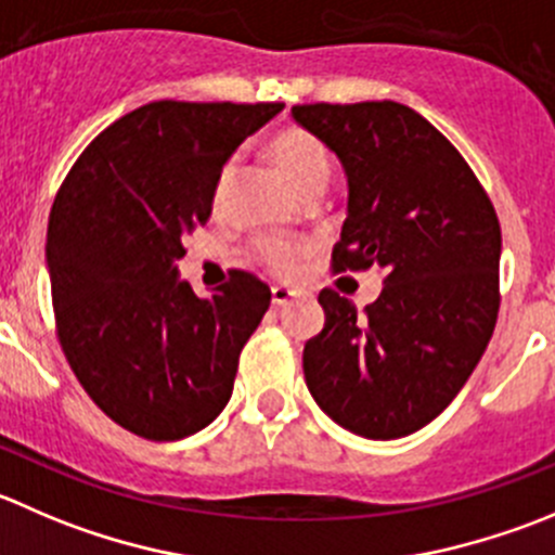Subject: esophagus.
Wrapping results in <instances>:
<instances>
[{
    "mask_svg": "<svg viewBox=\"0 0 555 555\" xmlns=\"http://www.w3.org/2000/svg\"><path fill=\"white\" fill-rule=\"evenodd\" d=\"M293 298H295V293H293V289H289V287H273V289H271L273 306H287Z\"/></svg>",
    "mask_w": 555,
    "mask_h": 555,
    "instance_id": "34e87169",
    "label": "esophagus"
}]
</instances>
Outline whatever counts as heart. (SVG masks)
I'll return each mask as SVG.
<instances>
[{
  "label": "heart",
  "mask_w": 555,
  "mask_h": 555,
  "mask_svg": "<svg viewBox=\"0 0 555 555\" xmlns=\"http://www.w3.org/2000/svg\"><path fill=\"white\" fill-rule=\"evenodd\" d=\"M268 154H271L273 165L282 170L284 179L289 181V186H293L300 201L325 192L327 179H331V154L309 132L298 127L279 129L271 143H268ZM235 170H238V157H230L219 170L217 184H214V206H222L224 195H228L230 184L235 179ZM309 255L311 246L298 244V241L268 238L257 244L260 262L268 271L279 273V276H289V273L300 271Z\"/></svg>",
  "instance_id": "heart-1"
}]
</instances>
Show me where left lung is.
Returning <instances> with one entry per match:
<instances>
[{"instance_id":"left-lung-1","label":"left lung","mask_w":555,"mask_h":555,"mask_svg":"<svg viewBox=\"0 0 555 555\" xmlns=\"http://www.w3.org/2000/svg\"><path fill=\"white\" fill-rule=\"evenodd\" d=\"M347 176L336 271H385L365 311L322 289L304 347L322 412L365 439H401L442 414L480 363L499 314L502 228L453 143L401 102L295 105Z\"/></svg>"}]
</instances>
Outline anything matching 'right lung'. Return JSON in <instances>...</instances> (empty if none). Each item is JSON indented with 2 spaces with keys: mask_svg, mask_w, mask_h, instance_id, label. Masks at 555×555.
<instances>
[{
  "mask_svg": "<svg viewBox=\"0 0 555 555\" xmlns=\"http://www.w3.org/2000/svg\"><path fill=\"white\" fill-rule=\"evenodd\" d=\"M282 102H149L89 143L48 219L56 333L91 401L152 442L197 434L228 406L238 354L271 289L235 271L211 298L179 279L235 149Z\"/></svg>",
  "mask_w": 555,
  "mask_h": 555,
  "instance_id": "obj_1",
  "label": "right lung"
}]
</instances>
